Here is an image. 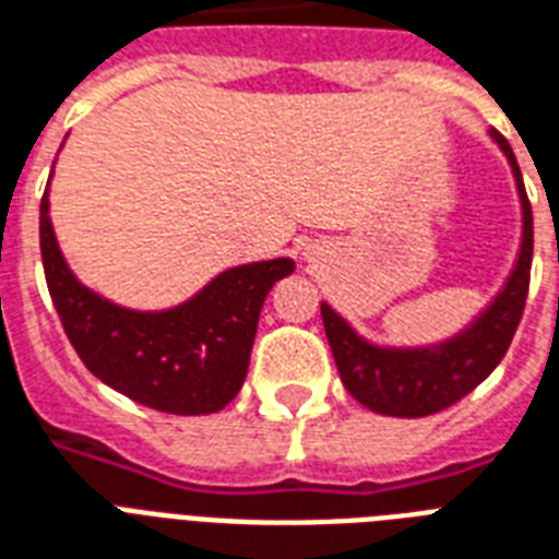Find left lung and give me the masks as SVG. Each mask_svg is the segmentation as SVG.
Wrapping results in <instances>:
<instances>
[{
  "label": "left lung",
  "instance_id": "obj_1",
  "mask_svg": "<svg viewBox=\"0 0 559 559\" xmlns=\"http://www.w3.org/2000/svg\"><path fill=\"white\" fill-rule=\"evenodd\" d=\"M489 140L501 148L516 181L522 237H519L513 270L496 296L478 310V317L460 328L457 334L437 343L383 346L357 334V328L346 317H340L328 301H322V322L334 352L336 372L348 393L372 413L419 419L445 411L472 393L480 381H487L516 334L519 319L525 310L531 258H534V213L510 143L498 131H489Z\"/></svg>",
  "mask_w": 559,
  "mask_h": 559
}]
</instances>
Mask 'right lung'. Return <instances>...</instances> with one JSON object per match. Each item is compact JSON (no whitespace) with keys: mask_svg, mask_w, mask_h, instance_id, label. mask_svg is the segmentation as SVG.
Returning a JSON list of instances; mask_svg holds the SVG:
<instances>
[{"mask_svg":"<svg viewBox=\"0 0 559 559\" xmlns=\"http://www.w3.org/2000/svg\"><path fill=\"white\" fill-rule=\"evenodd\" d=\"M49 185L40 202L43 272L84 366L110 390L152 411L176 416L223 411L249 372L263 301L275 281L296 270L293 258L231 266L173 308H122L84 287L70 270L49 216Z\"/></svg>","mask_w":559,"mask_h":559,"instance_id":"add662e5","label":"right lung"}]
</instances>
